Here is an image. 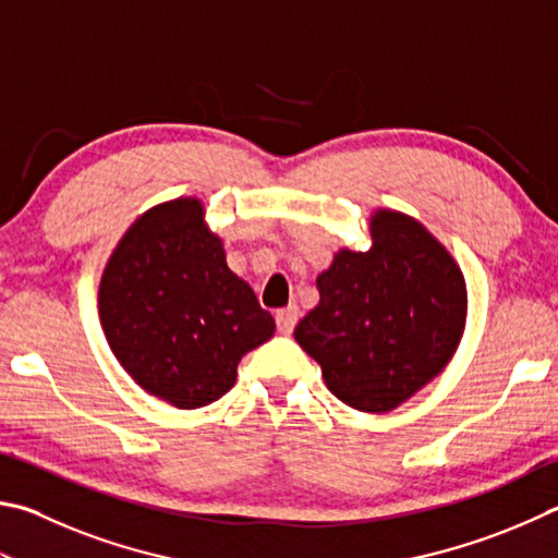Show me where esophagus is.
I'll use <instances>...</instances> for the list:
<instances>
[{
    "instance_id": "34e87169",
    "label": "esophagus",
    "mask_w": 558,
    "mask_h": 558,
    "mask_svg": "<svg viewBox=\"0 0 558 558\" xmlns=\"http://www.w3.org/2000/svg\"><path fill=\"white\" fill-rule=\"evenodd\" d=\"M300 319V307L298 305H288L276 312V322H278V329L280 333H290L295 329V324Z\"/></svg>"
}]
</instances>
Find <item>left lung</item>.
Here are the masks:
<instances>
[{"instance_id":"1","label":"left lung","mask_w":558,"mask_h":558,"mask_svg":"<svg viewBox=\"0 0 558 558\" xmlns=\"http://www.w3.org/2000/svg\"><path fill=\"white\" fill-rule=\"evenodd\" d=\"M371 248H339L319 272V305L295 341L327 388L353 410L383 414L447 368L465 329V280L441 241L410 215L376 209Z\"/></svg>"}]
</instances>
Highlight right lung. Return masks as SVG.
Returning <instances> with one entry per match:
<instances>
[{
    "label": "right lung",
    "instance_id": "1",
    "mask_svg": "<svg viewBox=\"0 0 558 558\" xmlns=\"http://www.w3.org/2000/svg\"><path fill=\"white\" fill-rule=\"evenodd\" d=\"M97 305L121 368L178 410L229 392L244 353L276 331L248 282L229 270L225 241L197 197L160 202L126 229L105 266Z\"/></svg>",
    "mask_w": 558,
    "mask_h": 558
}]
</instances>
